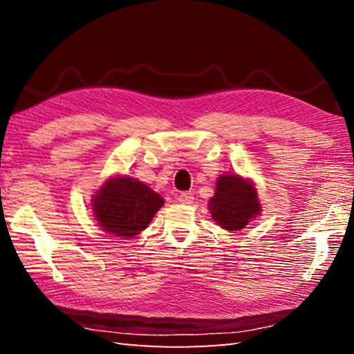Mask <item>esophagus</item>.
Wrapping results in <instances>:
<instances>
[{
    "label": "esophagus",
    "instance_id": "obj_1",
    "mask_svg": "<svg viewBox=\"0 0 354 354\" xmlns=\"http://www.w3.org/2000/svg\"><path fill=\"white\" fill-rule=\"evenodd\" d=\"M193 194L192 193H189V192H184V193H181L178 196V201L181 202V204H185V205H189V204H192L193 202Z\"/></svg>",
    "mask_w": 354,
    "mask_h": 354
}]
</instances>
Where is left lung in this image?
I'll return each instance as SVG.
<instances>
[{"instance_id":"8db88e82","label":"left lung","mask_w":354,"mask_h":354,"mask_svg":"<svg viewBox=\"0 0 354 354\" xmlns=\"http://www.w3.org/2000/svg\"><path fill=\"white\" fill-rule=\"evenodd\" d=\"M208 209L221 228L231 232L243 230L261 213V204L254 181L237 173H223L217 178Z\"/></svg>"}]
</instances>
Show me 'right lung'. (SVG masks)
<instances>
[{"label": "right lung", "mask_w": 354, "mask_h": 354, "mask_svg": "<svg viewBox=\"0 0 354 354\" xmlns=\"http://www.w3.org/2000/svg\"><path fill=\"white\" fill-rule=\"evenodd\" d=\"M162 205L160 194L127 175L109 176L91 199L97 227L120 239L137 237Z\"/></svg>", "instance_id": "add662e5"}]
</instances>
